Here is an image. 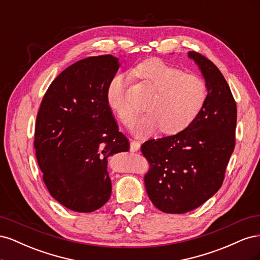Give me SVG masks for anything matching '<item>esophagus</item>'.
Returning a JSON list of instances; mask_svg holds the SVG:
<instances>
[{
	"label": "esophagus",
	"instance_id": "1",
	"mask_svg": "<svg viewBox=\"0 0 260 260\" xmlns=\"http://www.w3.org/2000/svg\"><path fill=\"white\" fill-rule=\"evenodd\" d=\"M141 147V143L138 141H131L130 143V151L131 152H138Z\"/></svg>",
	"mask_w": 260,
	"mask_h": 260
}]
</instances>
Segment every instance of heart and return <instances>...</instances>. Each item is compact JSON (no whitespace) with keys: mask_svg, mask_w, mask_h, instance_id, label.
<instances>
[{"mask_svg":"<svg viewBox=\"0 0 260 260\" xmlns=\"http://www.w3.org/2000/svg\"><path fill=\"white\" fill-rule=\"evenodd\" d=\"M155 91L146 105V115L137 120L133 132L148 136L161 128L166 135H176L193 123L208 98L207 85L200 77L183 74L181 69L158 58L146 59L132 69ZM124 78L116 76L109 82L107 104L123 123H130L135 111L124 99Z\"/></svg>","mask_w":260,"mask_h":260,"instance_id":"b5f03b06","label":"heart"}]
</instances>
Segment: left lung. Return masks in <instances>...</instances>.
I'll return each instance as SVG.
<instances>
[{
	"instance_id": "obj_1",
	"label": "left lung",
	"mask_w": 260,
	"mask_h": 260,
	"mask_svg": "<svg viewBox=\"0 0 260 260\" xmlns=\"http://www.w3.org/2000/svg\"><path fill=\"white\" fill-rule=\"evenodd\" d=\"M187 57L207 85L205 106L190 127L141 146L151 162L144 178L147 195L167 214H184L209 200L222 184L235 146L237 104L224 77L200 53Z\"/></svg>"
}]
</instances>
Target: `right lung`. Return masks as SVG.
<instances>
[{"label": "right lung", "instance_id": "obj_1", "mask_svg": "<svg viewBox=\"0 0 260 260\" xmlns=\"http://www.w3.org/2000/svg\"><path fill=\"white\" fill-rule=\"evenodd\" d=\"M119 67L113 55L75 62L51 83L39 109V167L50 194L70 210L91 212L107 203L112 194L108 158L129 151L106 100Z\"/></svg>", "mask_w": 260, "mask_h": 260}]
</instances>
